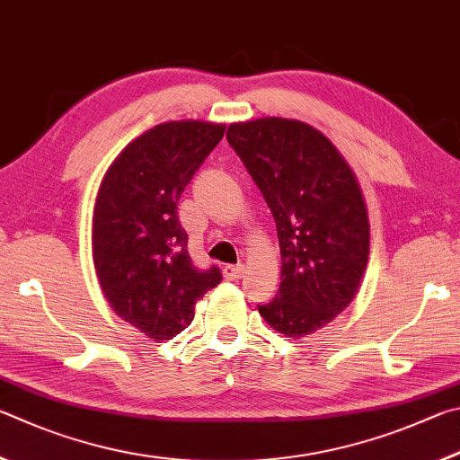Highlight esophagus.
<instances>
[{"label": "esophagus", "mask_w": 460, "mask_h": 460, "mask_svg": "<svg viewBox=\"0 0 460 460\" xmlns=\"http://www.w3.org/2000/svg\"><path fill=\"white\" fill-rule=\"evenodd\" d=\"M243 275H244L243 264H228V267H224V277L226 279L238 280V279H243Z\"/></svg>", "instance_id": "obj_1"}]
</instances>
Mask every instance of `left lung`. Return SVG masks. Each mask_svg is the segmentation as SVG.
Masks as SVG:
<instances>
[{
	"mask_svg": "<svg viewBox=\"0 0 460 460\" xmlns=\"http://www.w3.org/2000/svg\"><path fill=\"white\" fill-rule=\"evenodd\" d=\"M226 139L277 224L280 287L259 305L261 315L287 337L317 332L351 303L367 264V209L356 175L333 143L301 120L234 123Z\"/></svg>",
	"mask_w": 460,
	"mask_h": 460,
	"instance_id": "left-lung-1",
	"label": "left lung"
}]
</instances>
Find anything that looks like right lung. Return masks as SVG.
<instances>
[{
    "mask_svg": "<svg viewBox=\"0 0 460 460\" xmlns=\"http://www.w3.org/2000/svg\"><path fill=\"white\" fill-rule=\"evenodd\" d=\"M226 127L172 120L128 143L101 183L93 256L104 296L119 317L155 341L191 323L193 307L222 272L199 269L188 252L177 204Z\"/></svg>",
    "mask_w": 460,
    "mask_h": 460,
    "instance_id": "add662e5",
    "label": "right lung"
}]
</instances>
